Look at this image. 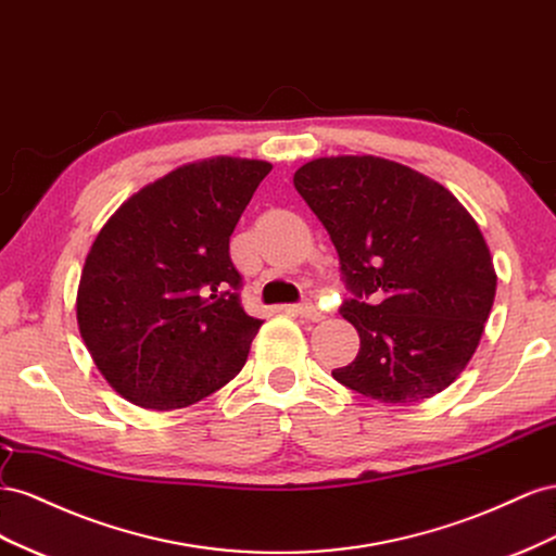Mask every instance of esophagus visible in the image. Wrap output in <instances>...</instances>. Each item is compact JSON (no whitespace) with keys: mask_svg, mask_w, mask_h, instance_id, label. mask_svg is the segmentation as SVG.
Wrapping results in <instances>:
<instances>
[{"mask_svg":"<svg viewBox=\"0 0 556 556\" xmlns=\"http://www.w3.org/2000/svg\"><path fill=\"white\" fill-rule=\"evenodd\" d=\"M295 312L303 316V319H307V321H324V316H326L319 307L312 303V300H303V303H298Z\"/></svg>","mask_w":556,"mask_h":556,"instance_id":"obj_1","label":"esophagus"}]
</instances>
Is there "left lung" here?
<instances>
[{
  "label": "left lung",
  "mask_w": 556,
  "mask_h": 556,
  "mask_svg": "<svg viewBox=\"0 0 556 556\" xmlns=\"http://www.w3.org/2000/svg\"><path fill=\"white\" fill-rule=\"evenodd\" d=\"M293 184L328 230L361 338L332 370L379 403L445 391L480 344L496 273L472 216L445 186L375 155L316 157Z\"/></svg>",
  "instance_id": "obj_1"
}]
</instances>
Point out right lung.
<instances>
[{
    "label": "right lung",
    "instance_id": "add662e5",
    "mask_svg": "<svg viewBox=\"0 0 556 556\" xmlns=\"http://www.w3.org/2000/svg\"><path fill=\"white\" fill-rule=\"evenodd\" d=\"M269 169L240 157L184 165L123 202L94 237L76 319L123 399L179 409L244 368L263 321L242 307L230 235Z\"/></svg>",
    "mask_w": 556,
    "mask_h": 556
}]
</instances>
